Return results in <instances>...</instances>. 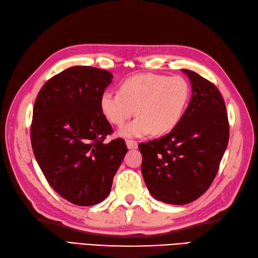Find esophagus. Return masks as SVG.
Masks as SVG:
<instances>
[{
	"label": "esophagus",
	"instance_id": "34e87169",
	"mask_svg": "<svg viewBox=\"0 0 258 258\" xmlns=\"http://www.w3.org/2000/svg\"><path fill=\"white\" fill-rule=\"evenodd\" d=\"M126 146L128 149H135L137 148V142L132 141V140H127L126 141Z\"/></svg>",
	"mask_w": 258,
	"mask_h": 258
}]
</instances>
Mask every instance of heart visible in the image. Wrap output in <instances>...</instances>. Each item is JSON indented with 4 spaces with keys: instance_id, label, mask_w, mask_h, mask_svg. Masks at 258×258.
Returning a JSON list of instances; mask_svg holds the SVG:
<instances>
[{
    "instance_id": "b5f03b06",
    "label": "heart",
    "mask_w": 258,
    "mask_h": 258,
    "mask_svg": "<svg viewBox=\"0 0 258 258\" xmlns=\"http://www.w3.org/2000/svg\"><path fill=\"white\" fill-rule=\"evenodd\" d=\"M118 92L102 93V114L121 127L136 112L139 117L119 131V135L141 137L151 132L165 135L176 128L188 106L191 88L180 76L141 74L125 79Z\"/></svg>"
}]
</instances>
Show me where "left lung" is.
Segmentation results:
<instances>
[{"instance_id":"left-lung-1","label":"left lung","mask_w":258,"mask_h":258,"mask_svg":"<svg viewBox=\"0 0 258 258\" xmlns=\"http://www.w3.org/2000/svg\"><path fill=\"white\" fill-rule=\"evenodd\" d=\"M192 97L180 123L170 133L139 148L149 192L168 205H187L210 187L229 143V119L218 88L194 71Z\"/></svg>"}]
</instances>
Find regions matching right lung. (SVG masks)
Listing matches in <instances>:
<instances>
[{
    "instance_id": "obj_1",
    "label": "right lung",
    "mask_w": 258,
    "mask_h": 258,
    "mask_svg": "<svg viewBox=\"0 0 258 258\" xmlns=\"http://www.w3.org/2000/svg\"><path fill=\"white\" fill-rule=\"evenodd\" d=\"M112 78L103 69L70 67L45 83L34 104L35 158L51 188L77 206L97 205L109 196L127 153L122 139L104 143L113 130L100 98Z\"/></svg>"
}]
</instances>
